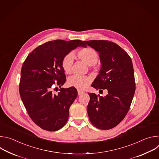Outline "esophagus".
<instances>
[{
    "mask_svg": "<svg viewBox=\"0 0 159 159\" xmlns=\"http://www.w3.org/2000/svg\"><path fill=\"white\" fill-rule=\"evenodd\" d=\"M77 92H78V95H81L84 93V91H82V90H78Z\"/></svg>",
    "mask_w": 159,
    "mask_h": 159,
    "instance_id": "34e87169",
    "label": "esophagus"
}]
</instances>
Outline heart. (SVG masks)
Here are the masks:
<instances>
[{
	"instance_id": "obj_1",
	"label": "heart",
	"mask_w": 159,
	"mask_h": 159,
	"mask_svg": "<svg viewBox=\"0 0 159 159\" xmlns=\"http://www.w3.org/2000/svg\"><path fill=\"white\" fill-rule=\"evenodd\" d=\"M77 57L89 66L95 65L98 60V54L93 48L87 47L80 50L77 52ZM74 55L69 53L65 55L61 60V66L66 74H71L74 64ZM91 78L89 76L73 75L68 80L69 85L80 90H84L91 82Z\"/></svg>"
}]
</instances>
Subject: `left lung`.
<instances>
[{"instance_id":"obj_1","label":"left lung","mask_w":159,"mask_h":159,"mask_svg":"<svg viewBox=\"0 0 159 159\" xmlns=\"http://www.w3.org/2000/svg\"><path fill=\"white\" fill-rule=\"evenodd\" d=\"M84 42L99 53L101 63L99 74L91 85L97 90H107L104 97L89 93V118L99 129H111L126 116L134 94L132 61L128 54L115 43L106 40Z\"/></svg>"}]
</instances>
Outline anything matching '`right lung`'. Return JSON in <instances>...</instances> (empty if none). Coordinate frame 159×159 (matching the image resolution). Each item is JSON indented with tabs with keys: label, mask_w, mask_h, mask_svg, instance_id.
I'll return each mask as SVG.
<instances>
[{
	"label": "right lung",
	"mask_w": 159,
	"mask_h": 159,
	"mask_svg": "<svg viewBox=\"0 0 159 159\" xmlns=\"http://www.w3.org/2000/svg\"><path fill=\"white\" fill-rule=\"evenodd\" d=\"M79 47H87L78 39L48 41L31 52L22 65L20 96L31 120L43 129L57 131L69 118L70 106L77 96V89L61 88L57 94L53 89L54 86L61 87L66 81L61 64L63 57Z\"/></svg>",
	"instance_id": "right-lung-1"
}]
</instances>
